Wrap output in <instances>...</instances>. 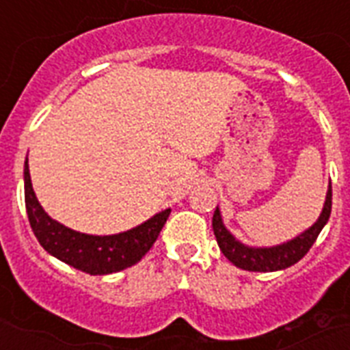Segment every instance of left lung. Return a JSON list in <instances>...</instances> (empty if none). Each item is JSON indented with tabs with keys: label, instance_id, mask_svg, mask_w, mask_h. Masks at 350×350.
<instances>
[{
	"label": "left lung",
	"instance_id": "left-lung-1",
	"mask_svg": "<svg viewBox=\"0 0 350 350\" xmlns=\"http://www.w3.org/2000/svg\"><path fill=\"white\" fill-rule=\"evenodd\" d=\"M331 207H332V189L329 187L327 192L325 205L321 211L320 218L316 221L309 230H305L304 234H299L298 238L291 239L287 243L278 245V247H271V249H252V247H245L243 243H239L238 239H234L232 234L225 229L219 211L216 207L213 216V229L216 241H218L219 249L225 254V258L232 261L234 265L243 269V271H252V272H272V271H282L287 267L298 263L304 258L309 249L314 245L316 238L320 236L321 229L325 227L331 216Z\"/></svg>",
	"mask_w": 350,
	"mask_h": 350
}]
</instances>
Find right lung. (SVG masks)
<instances>
[{
  "label": "right lung",
  "instance_id": "add662e5",
  "mask_svg": "<svg viewBox=\"0 0 350 350\" xmlns=\"http://www.w3.org/2000/svg\"><path fill=\"white\" fill-rule=\"evenodd\" d=\"M25 207L32 232L40 245L67 265L87 274H112L142 260L158 239L169 218L170 208L156 214L139 227L114 236H89L57 224L41 208L30 183L29 165L25 161Z\"/></svg>",
  "mask_w": 350,
  "mask_h": 350
}]
</instances>
